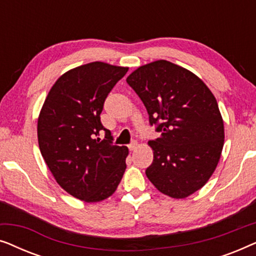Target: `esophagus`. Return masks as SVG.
Returning a JSON list of instances; mask_svg holds the SVG:
<instances>
[{"instance_id":"obj_1","label":"esophagus","mask_w":256,"mask_h":256,"mask_svg":"<svg viewBox=\"0 0 256 256\" xmlns=\"http://www.w3.org/2000/svg\"><path fill=\"white\" fill-rule=\"evenodd\" d=\"M136 146H138V142H132L128 146V148H129V150H130V152H132V150L136 149Z\"/></svg>"}]
</instances>
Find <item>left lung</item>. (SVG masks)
<instances>
[{"label": "left lung", "instance_id": "8db88e82", "mask_svg": "<svg viewBox=\"0 0 256 256\" xmlns=\"http://www.w3.org/2000/svg\"><path fill=\"white\" fill-rule=\"evenodd\" d=\"M127 82L160 132L148 142L154 160L146 177L171 198L188 197L208 183L222 156L225 132L214 96L194 73L163 59L140 66Z\"/></svg>", "mask_w": 256, "mask_h": 256}]
</instances>
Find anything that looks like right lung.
Returning <instances> with one entry per match:
<instances>
[{
	"instance_id": "obj_1",
	"label": "right lung",
	"mask_w": 256,
	"mask_h": 256,
	"mask_svg": "<svg viewBox=\"0 0 256 256\" xmlns=\"http://www.w3.org/2000/svg\"><path fill=\"white\" fill-rule=\"evenodd\" d=\"M128 68L93 62L70 70L51 87L38 116L42 156L54 180L86 202L110 197L126 170L128 148L113 146L100 121L104 102ZM105 132V138H98Z\"/></svg>"
}]
</instances>
